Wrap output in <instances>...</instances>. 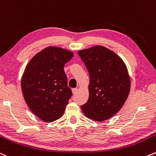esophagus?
I'll return each mask as SVG.
<instances>
[{
    "mask_svg": "<svg viewBox=\"0 0 156 156\" xmlns=\"http://www.w3.org/2000/svg\"><path fill=\"white\" fill-rule=\"evenodd\" d=\"M72 91H73V94H76L77 93V91H78V89H77V88H74V89H72Z\"/></svg>",
    "mask_w": 156,
    "mask_h": 156,
    "instance_id": "obj_1",
    "label": "esophagus"
}]
</instances>
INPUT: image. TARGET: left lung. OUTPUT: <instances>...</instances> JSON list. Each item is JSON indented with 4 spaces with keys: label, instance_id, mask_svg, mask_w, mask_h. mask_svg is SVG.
Instances as JSON below:
<instances>
[{
    "label": "left lung",
    "instance_id": "8db88e82",
    "mask_svg": "<svg viewBox=\"0 0 156 156\" xmlns=\"http://www.w3.org/2000/svg\"><path fill=\"white\" fill-rule=\"evenodd\" d=\"M89 74V97L80 106L86 117L108 120L121 110L130 91L131 82L124 62L102 46L78 51Z\"/></svg>",
    "mask_w": 156,
    "mask_h": 156
}]
</instances>
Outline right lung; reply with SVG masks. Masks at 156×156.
<instances>
[{
  "mask_svg": "<svg viewBox=\"0 0 156 156\" xmlns=\"http://www.w3.org/2000/svg\"><path fill=\"white\" fill-rule=\"evenodd\" d=\"M64 48L48 46L35 54L22 77V91L28 108L45 122L60 119L73 95L64 66L73 57Z\"/></svg>",
  "mask_w": 156,
  "mask_h": 156,
  "instance_id": "1",
  "label": "right lung"
}]
</instances>
